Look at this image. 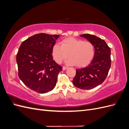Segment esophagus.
Listing matches in <instances>:
<instances>
[{
    "label": "esophagus",
    "instance_id": "obj_1",
    "mask_svg": "<svg viewBox=\"0 0 129 129\" xmlns=\"http://www.w3.org/2000/svg\"><path fill=\"white\" fill-rule=\"evenodd\" d=\"M67 68H68L67 67H65V66H63V67H62V70H63V71H65V70H66Z\"/></svg>",
    "mask_w": 129,
    "mask_h": 129
}]
</instances>
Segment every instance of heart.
<instances>
[{"label": "heart", "instance_id": "obj_1", "mask_svg": "<svg viewBox=\"0 0 129 129\" xmlns=\"http://www.w3.org/2000/svg\"><path fill=\"white\" fill-rule=\"evenodd\" d=\"M61 46L56 44L52 48L54 60L60 63L69 56L67 61L69 65L84 67L92 60L95 55V47L92 42L83 41L74 38H66L61 42Z\"/></svg>", "mask_w": 129, "mask_h": 129}]
</instances>
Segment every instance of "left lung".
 <instances>
[{
	"label": "left lung",
	"mask_w": 129,
	"mask_h": 129,
	"mask_svg": "<svg viewBox=\"0 0 129 129\" xmlns=\"http://www.w3.org/2000/svg\"><path fill=\"white\" fill-rule=\"evenodd\" d=\"M80 37L94 45L95 55L87 67L76 69L73 83L81 89H91L102 84L106 79L111 67V50L104 40L95 36L84 34Z\"/></svg>",
	"instance_id": "8db88e82"
}]
</instances>
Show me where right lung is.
Instances as JSON below:
<instances>
[{
  "label": "right lung",
  "mask_w": 129,
  "mask_h": 129,
  "mask_svg": "<svg viewBox=\"0 0 129 129\" xmlns=\"http://www.w3.org/2000/svg\"><path fill=\"white\" fill-rule=\"evenodd\" d=\"M59 35L35 34L21 44L16 60L18 75L24 84L38 93L55 88L61 66L53 60L52 48Z\"/></svg>",
  "instance_id": "1"
}]
</instances>
